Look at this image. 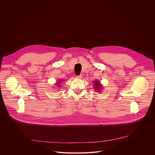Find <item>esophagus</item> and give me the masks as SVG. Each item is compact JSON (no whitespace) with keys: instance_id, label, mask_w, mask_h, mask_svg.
<instances>
[{"instance_id":"34e87169","label":"esophagus","mask_w":155,"mask_h":155,"mask_svg":"<svg viewBox=\"0 0 155 155\" xmlns=\"http://www.w3.org/2000/svg\"><path fill=\"white\" fill-rule=\"evenodd\" d=\"M76 77H77V78H78V79H81V78H82V75L80 74V75H77Z\"/></svg>"}]
</instances>
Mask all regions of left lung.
<instances>
[{
	"label": "left lung",
	"instance_id": "8db88e82",
	"mask_svg": "<svg viewBox=\"0 0 155 155\" xmlns=\"http://www.w3.org/2000/svg\"><path fill=\"white\" fill-rule=\"evenodd\" d=\"M95 86V89H97V90H99V89L101 88V86L100 85V82H99V81L97 80H95V84H94ZM99 92V91H98Z\"/></svg>",
	"mask_w": 155,
	"mask_h": 155
}]
</instances>
